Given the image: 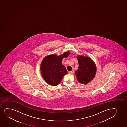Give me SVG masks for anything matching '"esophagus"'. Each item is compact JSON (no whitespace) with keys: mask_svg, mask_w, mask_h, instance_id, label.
<instances>
[{"mask_svg":"<svg viewBox=\"0 0 127 127\" xmlns=\"http://www.w3.org/2000/svg\"><path fill=\"white\" fill-rule=\"evenodd\" d=\"M74 72V70H72L71 71H69V74H72Z\"/></svg>","mask_w":127,"mask_h":127,"instance_id":"esophagus-1","label":"esophagus"}]
</instances>
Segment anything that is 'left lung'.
<instances>
[{
	"label": "left lung",
	"instance_id": "1",
	"mask_svg": "<svg viewBox=\"0 0 127 127\" xmlns=\"http://www.w3.org/2000/svg\"><path fill=\"white\" fill-rule=\"evenodd\" d=\"M79 64L78 69L75 71L77 80L79 83L87 84L92 80L96 73L95 63L89 57L77 56Z\"/></svg>",
	"mask_w": 127,
	"mask_h": 127
}]
</instances>
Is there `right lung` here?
<instances>
[{
    "label": "right lung",
    "instance_id": "obj_1",
    "mask_svg": "<svg viewBox=\"0 0 127 127\" xmlns=\"http://www.w3.org/2000/svg\"><path fill=\"white\" fill-rule=\"evenodd\" d=\"M70 53L67 52L58 56L51 55L47 56L43 60L41 65V73L47 83L56 86L60 83L63 77L66 74V67L62 64L63 58H66Z\"/></svg>",
    "mask_w": 127,
    "mask_h": 127
}]
</instances>
